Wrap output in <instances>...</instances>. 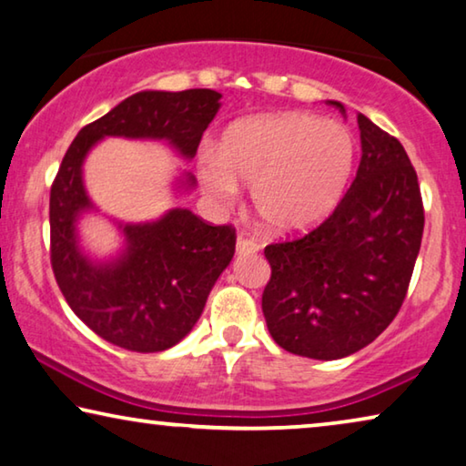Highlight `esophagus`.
I'll return each mask as SVG.
<instances>
[{
    "label": "esophagus",
    "instance_id": "obj_1",
    "mask_svg": "<svg viewBox=\"0 0 466 466\" xmlns=\"http://www.w3.org/2000/svg\"><path fill=\"white\" fill-rule=\"evenodd\" d=\"M259 250V245L253 238H247V236H238L236 238V253L238 255H248V253H257Z\"/></svg>",
    "mask_w": 466,
    "mask_h": 466
}]
</instances>
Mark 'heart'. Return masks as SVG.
Returning a JSON list of instances; mask_svg holds the SVG:
<instances>
[{
  "mask_svg": "<svg viewBox=\"0 0 466 466\" xmlns=\"http://www.w3.org/2000/svg\"><path fill=\"white\" fill-rule=\"evenodd\" d=\"M357 140L339 122L302 112L245 117L203 153L198 182L219 207L238 201L248 184L253 207L278 234L307 232L321 224L349 187Z\"/></svg>",
  "mask_w": 466,
  "mask_h": 466,
  "instance_id": "1",
  "label": "heart"
}]
</instances>
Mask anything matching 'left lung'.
<instances>
[{
    "label": "left lung",
    "instance_id": "1",
    "mask_svg": "<svg viewBox=\"0 0 466 466\" xmlns=\"http://www.w3.org/2000/svg\"><path fill=\"white\" fill-rule=\"evenodd\" d=\"M346 114L339 101H329ZM360 164L334 213L315 230L265 247L271 278L263 315L278 346L334 360L365 349L409 290L423 238V201L400 140L357 116Z\"/></svg>",
    "mask_w": 466,
    "mask_h": 466
}]
</instances>
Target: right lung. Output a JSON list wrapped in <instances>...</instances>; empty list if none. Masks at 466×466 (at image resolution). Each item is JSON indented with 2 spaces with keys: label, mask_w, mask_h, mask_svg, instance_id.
Returning <instances> with one entry per match:
<instances>
[{
  "label": "right lung",
  "mask_w": 466,
  "mask_h": 466,
  "mask_svg": "<svg viewBox=\"0 0 466 466\" xmlns=\"http://www.w3.org/2000/svg\"><path fill=\"white\" fill-rule=\"evenodd\" d=\"M211 88L140 91L78 132L51 187V268L70 309L95 334L132 352L172 349L195 328L207 297L236 248L232 226H209L188 209H169L145 224H117L124 248L107 261L88 257L78 219L95 209L83 182L88 151L106 137L166 140L193 159L219 109ZM184 174L180 190L195 188Z\"/></svg>",
  "instance_id": "obj_1"
}]
</instances>
